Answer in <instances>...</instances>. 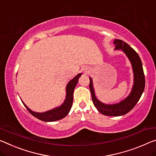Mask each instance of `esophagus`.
Wrapping results in <instances>:
<instances>
[{
  "label": "esophagus",
  "instance_id": "34e87169",
  "mask_svg": "<svg viewBox=\"0 0 156 156\" xmlns=\"http://www.w3.org/2000/svg\"><path fill=\"white\" fill-rule=\"evenodd\" d=\"M83 71H84V72H85V73H87V71H88L87 69H83Z\"/></svg>",
  "mask_w": 156,
  "mask_h": 156
}]
</instances>
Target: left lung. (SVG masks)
Instances as JSON below:
<instances>
[{
    "label": "left lung",
    "instance_id": "8db88e82",
    "mask_svg": "<svg viewBox=\"0 0 156 156\" xmlns=\"http://www.w3.org/2000/svg\"><path fill=\"white\" fill-rule=\"evenodd\" d=\"M113 44L115 45V50L123 51L131 64L133 72V85L131 91L126 98L120 102L114 104H105L96 97L91 77L90 78V90L93 103L98 112L105 116L117 117L129 112L137 104L144 90L145 78L142 61L134 49L121 39H115Z\"/></svg>",
    "mask_w": 156,
    "mask_h": 156
}]
</instances>
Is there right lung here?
Masks as SVG:
<instances>
[{
  "mask_svg": "<svg viewBox=\"0 0 156 156\" xmlns=\"http://www.w3.org/2000/svg\"><path fill=\"white\" fill-rule=\"evenodd\" d=\"M81 75L82 74L80 73H78L77 76H75L73 79H71L68 83L66 87V97L65 101H64L62 104L58 106V107L46 111V112H36L30 109L28 106L23 102V101H21L22 103H23L25 107L26 108V109L29 111V112L31 115H33L34 117L39 119L43 121V122H51L62 119L68 115L69 111L71 110V106L73 104V94L74 89H75L76 85H77L78 79Z\"/></svg>",
  "mask_w": 156,
  "mask_h": 156,
  "instance_id": "right-lung-1",
  "label": "right lung"
}]
</instances>
